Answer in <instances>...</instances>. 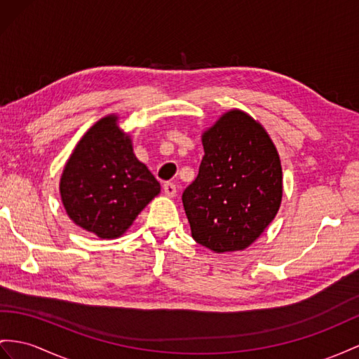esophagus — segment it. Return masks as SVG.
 <instances>
[{
  "label": "esophagus",
  "mask_w": 359,
  "mask_h": 359,
  "mask_svg": "<svg viewBox=\"0 0 359 359\" xmlns=\"http://www.w3.org/2000/svg\"><path fill=\"white\" fill-rule=\"evenodd\" d=\"M163 192H165V196H167V197H174V196H176V192H177L176 185H174V183H171V182H167L163 185Z\"/></svg>",
  "instance_id": "34e87169"
}]
</instances>
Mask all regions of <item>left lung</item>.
I'll return each instance as SVG.
<instances>
[{
    "label": "left lung",
    "instance_id": "8db88e82",
    "mask_svg": "<svg viewBox=\"0 0 359 359\" xmlns=\"http://www.w3.org/2000/svg\"><path fill=\"white\" fill-rule=\"evenodd\" d=\"M205 156L182 201L194 240L215 253L244 250L280 208L278 149L249 114L231 109L201 135Z\"/></svg>",
    "mask_w": 359,
    "mask_h": 359
}]
</instances>
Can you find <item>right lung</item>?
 Segmentation results:
<instances>
[{
    "label": "right lung",
    "instance_id": "right-lung-1",
    "mask_svg": "<svg viewBox=\"0 0 359 359\" xmlns=\"http://www.w3.org/2000/svg\"><path fill=\"white\" fill-rule=\"evenodd\" d=\"M118 121V115H106L81 136L59 183L68 217L101 240L124 235L161 192L159 182L137 161L132 137Z\"/></svg>",
    "mask_w": 359,
    "mask_h": 359
}]
</instances>
